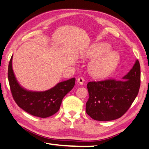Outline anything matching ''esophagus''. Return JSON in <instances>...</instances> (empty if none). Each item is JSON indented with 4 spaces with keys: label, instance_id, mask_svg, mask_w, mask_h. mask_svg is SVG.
I'll return each mask as SVG.
<instances>
[{
    "label": "esophagus",
    "instance_id": "34e87169",
    "mask_svg": "<svg viewBox=\"0 0 149 149\" xmlns=\"http://www.w3.org/2000/svg\"><path fill=\"white\" fill-rule=\"evenodd\" d=\"M84 81H85V80H84L83 77H79L77 79V83H79L80 85H83V84L84 83Z\"/></svg>",
    "mask_w": 149,
    "mask_h": 149
}]
</instances>
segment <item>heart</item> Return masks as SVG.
I'll return each instance as SVG.
<instances>
[{"label":"heart","mask_w":149,"mask_h":149,"mask_svg":"<svg viewBox=\"0 0 149 149\" xmlns=\"http://www.w3.org/2000/svg\"><path fill=\"white\" fill-rule=\"evenodd\" d=\"M111 51L107 43H96L91 45L81 53L84 59H93L88 64V72L96 79L107 77L117 68L120 63V55Z\"/></svg>","instance_id":"heart-1"}]
</instances>
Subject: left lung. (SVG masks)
<instances>
[{
  "label": "left lung",
  "mask_w": 149,
  "mask_h": 149,
  "mask_svg": "<svg viewBox=\"0 0 149 149\" xmlns=\"http://www.w3.org/2000/svg\"><path fill=\"white\" fill-rule=\"evenodd\" d=\"M140 64L136 60L123 80L88 82L86 112L94 120L109 121L121 117L131 106L140 87Z\"/></svg>",
  "instance_id": "obj_1"
}]
</instances>
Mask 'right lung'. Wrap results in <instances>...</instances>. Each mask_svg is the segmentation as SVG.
Instances as JSON below:
<instances>
[{
  "instance_id": "obj_1",
  "label": "right lung",
  "mask_w": 149,
  "mask_h": 149,
  "mask_svg": "<svg viewBox=\"0 0 149 149\" xmlns=\"http://www.w3.org/2000/svg\"><path fill=\"white\" fill-rule=\"evenodd\" d=\"M12 58L13 55L9 63L8 77L12 96L18 106L29 114L41 118L49 117L57 112L63 98L74 86L75 78L58 83L47 91L26 90L16 79L12 68Z\"/></svg>"
}]
</instances>
